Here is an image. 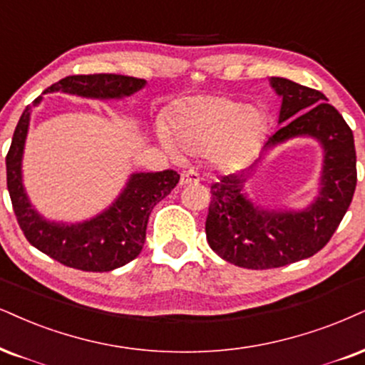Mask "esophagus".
<instances>
[{
	"label": "esophagus",
	"mask_w": 365,
	"mask_h": 365,
	"mask_svg": "<svg viewBox=\"0 0 365 365\" xmlns=\"http://www.w3.org/2000/svg\"><path fill=\"white\" fill-rule=\"evenodd\" d=\"M200 182V174L195 173V170H184L181 174V184L186 186V184H196Z\"/></svg>",
	"instance_id": "obj_1"
}]
</instances>
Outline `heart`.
I'll return each instance as SVG.
<instances>
[{"instance_id": "b5f03b06", "label": "heart", "mask_w": 365, "mask_h": 365, "mask_svg": "<svg viewBox=\"0 0 365 365\" xmlns=\"http://www.w3.org/2000/svg\"><path fill=\"white\" fill-rule=\"evenodd\" d=\"M267 127L259 106L223 94H203L179 103L170 127L157 125L160 142L173 155L208 154L218 164L242 160L257 145Z\"/></svg>"}]
</instances>
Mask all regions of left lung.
<instances>
[{"instance_id": "obj_1", "label": "left lung", "mask_w": 365, "mask_h": 365, "mask_svg": "<svg viewBox=\"0 0 365 365\" xmlns=\"http://www.w3.org/2000/svg\"><path fill=\"white\" fill-rule=\"evenodd\" d=\"M282 98L277 125L264 151L294 136H312L324 148L321 192L304 210H265L246 197L243 184L257 170L222 175L211 184L206 217L208 244L227 262L245 269H274L308 259L334 235L352 203L357 184L354 133L325 94L284 78H271Z\"/></svg>"}]
</instances>
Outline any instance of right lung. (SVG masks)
I'll use <instances>...</instances> for the list:
<instances>
[{"instance_id": "1", "label": "right lung", "mask_w": 365, "mask_h": 365, "mask_svg": "<svg viewBox=\"0 0 365 365\" xmlns=\"http://www.w3.org/2000/svg\"><path fill=\"white\" fill-rule=\"evenodd\" d=\"M143 86L145 79L120 74L67 76L45 89L43 94L61 91L93 100H121L140 91ZM40 101L42 96L21 113L6 155L8 192L21 232L35 249L67 267L108 272L128 264L142 252L152 210L174 190L179 174L170 169L162 173H135L115 203L94 218L81 223L48 222L31 206L21 178L30 115Z\"/></svg>"}]
</instances>
